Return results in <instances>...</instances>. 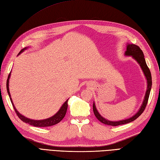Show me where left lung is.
I'll return each mask as SVG.
<instances>
[{
    "label": "left lung",
    "instance_id": "8db88e82",
    "mask_svg": "<svg viewBox=\"0 0 160 160\" xmlns=\"http://www.w3.org/2000/svg\"><path fill=\"white\" fill-rule=\"evenodd\" d=\"M125 56H132V58H134L135 60L138 62V64L140 65V68H141V69H142V72H143L144 76H145V77H146V79H147V91L145 93V96H144L142 104L141 105L139 110L138 111V112L136 113L132 117L127 118V119H125V120H121V121H111L106 119L105 118H103L102 115L98 112L97 108H96L95 103V102H93V105H92V109H93V112L95 114V116L100 122H102V123L108 125L117 126V125L128 123V122H130L132 121H133L134 120H136L137 118L140 116L141 114L143 112V111L144 110V109H145V108L147 104V102H148V97H149V95H150L151 86H152L151 74L150 70H149V69H148V66L146 63L145 59H144L143 52L139 48V46L135 45V44H128L127 50L125 51Z\"/></svg>",
    "mask_w": 160,
    "mask_h": 160
}]
</instances>
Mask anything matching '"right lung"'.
Here are the masks:
<instances>
[{
    "label": "right lung",
    "mask_w": 160,
    "mask_h": 160,
    "mask_svg": "<svg viewBox=\"0 0 160 160\" xmlns=\"http://www.w3.org/2000/svg\"><path fill=\"white\" fill-rule=\"evenodd\" d=\"M27 48H28V47L23 48V49H22L20 52L19 54H18V55H19L20 53L22 52H24L26 49H27ZM10 76H11V72L9 74L8 78H7V92H8V95L9 96L11 102H12V103L13 108H14L15 111H16V114L18 115V117H19L22 121L26 122V123H28V124L31 125L35 126V127H49V126L54 125L58 123V122H60L62 119V118L65 117V114L67 112V110H68V99H69L67 100V101L64 103H63V104L62 105V106L61 107V108L59 109V110L54 115V116L48 118H46V119H43V120H32V119H30V118H28L25 117L24 116H23V115H22L16 110V107L14 106V104H13V103L12 98H11V95H10V92H9V82Z\"/></svg>",
    "instance_id": "obj_1"
}]
</instances>
